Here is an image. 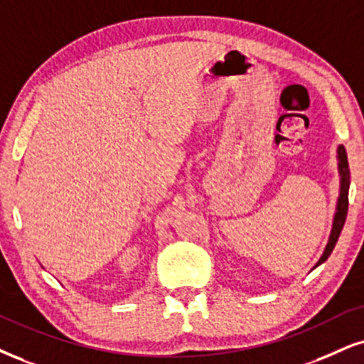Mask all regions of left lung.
<instances>
[{"label":"left lung","instance_id":"left-lung-1","mask_svg":"<svg viewBox=\"0 0 364 364\" xmlns=\"http://www.w3.org/2000/svg\"><path fill=\"white\" fill-rule=\"evenodd\" d=\"M338 168H339V197L338 204H336V213L333 219V228H331L329 240H327V245L324 251H322L319 262L316 263V267H319L321 263H324L329 255L333 253L336 243H338L341 231H343L344 223H346V214H348V194H349V165H348V155L346 148L343 145L338 146ZM314 267V268H316Z\"/></svg>","mask_w":364,"mask_h":364}]
</instances>
